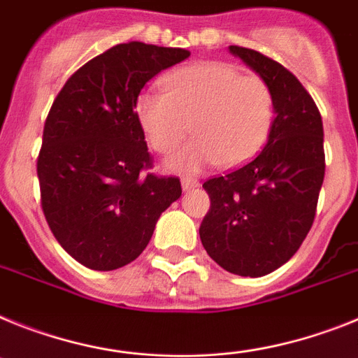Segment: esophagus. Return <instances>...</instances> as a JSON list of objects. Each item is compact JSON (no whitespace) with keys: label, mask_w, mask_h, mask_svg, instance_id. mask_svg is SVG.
<instances>
[{"label":"esophagus","mask_w":358,"mask_h":358,"mask_svg":"<svg viewBox=\"0 0 358 358\" xmlns=\"http://www.w3.org/2000/svg\"><path fill=\"white\" fill-rule=\"evenodd\" d=\"M200 187V182L191 176H182V189L183 191H192V189Z\"/></svg>","instance_id":"esophagus-1"}]
</instances>
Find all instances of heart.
I'll return each mask as SVG.
<instances>
[{
	"label": "heart",
	"instance_id": "obj_1",
	"mask_svg": "<svg viewBox=\"0 0 358 358\" xmlns=\"http://www.w3.org/2000/svg\"><path fill=\"white\" fill-rule=\"evenodd\" d=\"M273 117L265 80L220 61L182 68L167 77L166 92L145 90L136 99V119L160 153L173 151L191 127L194 136L166 158L167 169L183 173L247 162L265 145Z\"/></svg>",
	"mask_w": 358,
	"mask_h": 358
}]
</instances>
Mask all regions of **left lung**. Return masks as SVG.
<instances>
[{
	"label": "left lung",
	"mask_w": 358,
	"mask_h": 358,
	"mask_svg": "<svg viewBox=\"0 0 358 358\" xmlns=\"http://www.w3.org/2000/svg\"><path fill=\"white\" fill-rule=\"evenodd\" d=\"M229 52L270 86L275 119L252 162L203 183L210 209L200 239L227 272L261 278L285 265L312 229L324 180V131L294 73L256 50L232 45Z\"/></svg>",
	"instance_id": "1"
}]
</instances>
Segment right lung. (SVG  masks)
I'll list each match as a JSON object with an SVG mask.
<instances>
[{"label": "right lung", "mask_w": 358, "mask_h": 358, "mask_svg": "<svg viewBox=\"0 0 358 358\" xmlns=\"http://www.w3.org/2000/svg\"><path fill=\"white\" fill-rule=\"evenodd\" d=\"M189 50L129 41L80 66L46 117L37 158L41 207L59 245L92 270L141 256L164 210L182 196L175 176L151 167L136 99Z\"/></svg>", "instance_id": "right-lung-1"}]
</instances>
